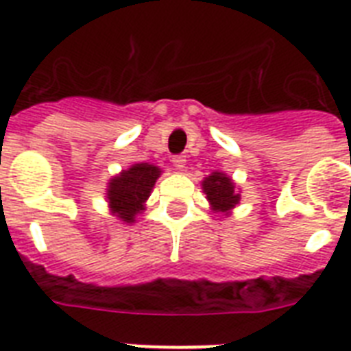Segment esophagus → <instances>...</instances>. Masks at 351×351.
Returning <instances> with one entry per match:
<instances>
[{"label": "esophagus", "instance_id": "obj_1", "mask_svg": "<svg viewBox=\"0 0 351 351\" xmlns=\"http://www.w3.org/2000/svg\"><path fill=\"white\" fill-rule=\"evenodd\" d=\"M172 162H173V167L178 168V170H183V168L186 167V156L178 154V156H173L172 158Z\"/></svg>", "mask_w": 351, "mask_h": 351}]
</instances>
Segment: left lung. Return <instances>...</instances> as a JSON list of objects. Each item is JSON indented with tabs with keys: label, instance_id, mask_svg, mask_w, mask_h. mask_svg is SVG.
<instances>
[{
	"label": "left lung",
	"instance_id": "1",
	"mask_svg": "<svg viewBox=\"0 0 351 351\" xmlns=\"http://www.w3.org/2000/svg\"><path fill=\"white\" fill-rule=\"evenodd\" d=\"M203 192L214 212L228 214L235 204H239L241 193L235 192L234 181L223 172H212L208 178H204Z\"/></svg>",
	"mask_w": 351,
	"mask_h": 351
}]
</instances>
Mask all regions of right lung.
I'll return each mask as SVG.
<instances>
[{
    "mask_svg": "<svg viewBox=\"0 0 351 351\" xmlns=\"http://www.w3.org/2000/svg\"><path fill=\"white\" fill-rule=\"evenodd\" d=\"M161 176V168L136 162L128 170L110 179L106 189V199L112 214L125 223H136V215L145 210V203L150 197L154 184Z\"/></svg>",
    "mask_w": 351,
    "mask_h": 351,
    "instance_id": "obj_1",
    "label": "right lung"
}]
</instances>
